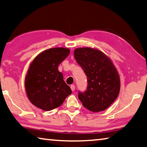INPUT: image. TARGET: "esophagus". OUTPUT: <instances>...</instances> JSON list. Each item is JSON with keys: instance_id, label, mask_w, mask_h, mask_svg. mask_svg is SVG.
Returning <instances> with one entry per match:
<instances>
[{"instance_id": "esophagus-1", "label": "esophagus", "mask_w": 147, "mask_h": 147, "mask_svg": "<svg viewBox=\"0 0 147 147\" xmlns=\"http://www.w3.org/2000/svg\"><path fill=\"white\" fill-rule=\"evenodd\" d=\"M71 89L72 91H74V89H75V86H74V85H71Z\"/></svg>"}]
</instances>
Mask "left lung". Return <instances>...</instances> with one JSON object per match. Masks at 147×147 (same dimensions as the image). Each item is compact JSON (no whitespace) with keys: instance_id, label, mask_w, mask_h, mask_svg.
<instances>
[{"instance_id":"8db88e82","label":"left lung","mask_w":147,"mask_h":147,"mask_svg":"<svg viewBox=\"0 0 147 147\" xmlns=\"http://www.w3.org/2000/svg\"><path fill=\"white\" fill-rule=\"evenodd\" d=\"M74 56L88 78L86 90L78 91L79 100L93 112L105 110L120 91V78L115 66L102 52L88 47L75 49Z\"/></svg>"}]
</instances>
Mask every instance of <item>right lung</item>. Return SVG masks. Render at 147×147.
Returning a JSON list of instances; mask_svg holds the SVG:
<instances>
[{
    "instance_id": "obj_1",
    "label": "right lung",
    "mask_w": 147,
    "mask_h": 147,
    "mask_svg": "<svg viewBox=\"0 0 147 147\" xmlns=\"http://www.w3.org/2000/svg\"><path fill=\"white\" fill-rule=\"evenodd\" d=\"M70 53L65 48L45 50L34 58L25 78V89L30 101L45 111L60 106L72 93L63 80L58 65Z\"/></svg>"
}]
</instances>
